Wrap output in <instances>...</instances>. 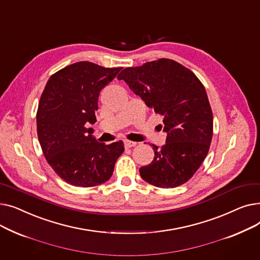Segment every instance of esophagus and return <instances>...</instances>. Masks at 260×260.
Wrapping results in <instances>:
<instances>
[{"mask_svg":"<svg viewBox=\"0 0 260 260\" xmlns=\"http://www.w3.org/2000/svg\"><path fill=\"white\" fill-rule=\"evenodd\" d=\"M136 142H133V141H129V140H124V145L126 148H129V147H133V146H136Z\"/></svg>","mask_w":260,"mask_h":260,"instance_id":"esophagus-1","label":"esophagus"}]
</instances>
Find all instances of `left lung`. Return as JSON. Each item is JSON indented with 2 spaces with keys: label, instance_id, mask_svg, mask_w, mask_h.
Returning <instances> with one entry per match:
<instances>
[{
  "label": "left lung",
  "instance_id": "left-lung-1",
  "mask_svg": "<svg viewBox=\"0 0 260 260\" xmlns=\"http://www.w3.org/2000/svg\"><path fill=\"white\" fill-rule=\"evenodd\" d=\"M163 117L167 143L152 145V163L140 168L149 184L170 188L188 181L206 159L213 137V113L208 94L196 75L171 59L124 68L117 77Z\"/></svg>",
  "mask_w": 260,
  "mask_h": 260
}]
</instances>
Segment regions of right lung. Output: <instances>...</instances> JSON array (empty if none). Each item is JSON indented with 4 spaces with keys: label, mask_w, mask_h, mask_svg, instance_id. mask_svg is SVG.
Listing matches in <instances>:
<instances>
[{
    "label": "right lung",
    "mask_w": 260,
    "mask_h": 260,
    "mask_svg": "<svg viewBox=\"0 0 260 260\" xmlns=\"http://www.w3.org/2000/svg\"><path fill=\"white\" fill-rule=\"evenodd\" d=\"M121 70L77 62L53 74L41 94L37 112L39 142L48 165L68 184L90 187L106 182L124 152L121 140L100 143L88 127L97 121L101 89Z\"/></svg>",
    "instance_id": "right-lung-1"
}]
</instances>
